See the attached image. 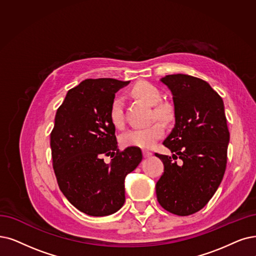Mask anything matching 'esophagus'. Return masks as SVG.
<instances>
[{
    "instance_id": "obj_1",
    "label": "esophagus",
    "mask_w": 256,
    "mask_h": 256,
    "mask_svg": "<svg viewBox=\"0 0 256 256\" xmlns=\"http://www.w3.org/2000/svg\"><path fill=\"white\" fill-rule=\"evenodd\" d=\"M142 156H144V158H149L152 156V152L148 150H142Z\"/></svg>"
}]
</instances>
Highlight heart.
Segmentation results:
<instances>
[{
    "label": "heart",
    "instance_id": "heart-1",
    "mask_svg": "<svg viewBox=\"0 0 256 256\" xmlns=\"http://www.w3.org/2000/svg\"><path fill=\"white\" fill-rule=\"evenodd\" d=\"M131 94L134 98L140 100L149 106H156L160 100V90L147 82H140L131 89ZM156 116L167 120L169 118V111L165 107H156L154 109ZM109 120L111 124L116 128L124 126V100L122 96H116L112 100L109 108ZM164 126L160 122H156L153 124L142 127L134 128L126 131L120 138L122 146L136 147L142 149H149L154 146L156 142L164 136Z\"/></svg>",
    "mask_w": 256,
    "mask_h": 256
}]
</instances>
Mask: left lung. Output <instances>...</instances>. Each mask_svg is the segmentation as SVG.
Instances as JSON below:
<instances>
[{"instance_id": "obj_1", "label": "left lung", "mask_w": 256, "mask_h": 256, "mask_svg": "<svg viewBox=\"0 0 256 256\" xmlns=\"http://www.w3.org/2000/svg\"><path fill=\"white\" fill-rule=\"evenodd\" d=\"M160 82L172 94L176 125L162 142L172 158L156 153L164 164L156 198L165 210L186 216L205 207L218 190L226 170L230 134L222 98L207 82L182 74Z\"/></svg>"}]
</instances>
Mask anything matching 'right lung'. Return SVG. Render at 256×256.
<instances>
[{"label": "right lung", "instance_id": "add662e5", "mask_svg": "<svg viewBox=\"0 0 256 256\" xmlns=\"http://www.w3.org/2000/svg\"><path fill=\"white\" fill-rule=\"evenodd\" d=\"M129 84L88 78L70 89L56 111L50 134L52 166L66 198L91 216H106L125 202V178L140 162V148L118 149L109 108L116 92ZM104 156L112 158L109 164Z\"/></svg>", "mask_w": 256, "mask_h": 256}]
</instances>
